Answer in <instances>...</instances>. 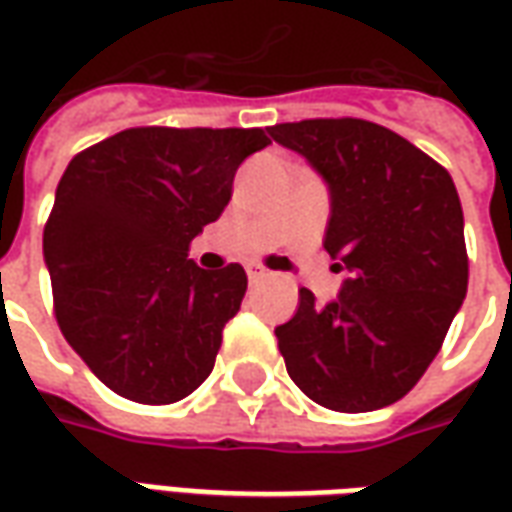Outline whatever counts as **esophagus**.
Listing matches in <instances>:
<instances>
[{"label":"esophagus","mask_w":512,"mask_h":512,"mask_svg":"<svg viewBox=\"0 0 512 512\" xmlns=\"http://www.w3.org/2000/svg\"><path fill=\"white\" fill-rule=\"evenodd\" d=\"M246 277H249V282H260V279H266L268 277V271L263 266H246Z\"/></svg>","instance_id":"obj_1"}]
</instances>
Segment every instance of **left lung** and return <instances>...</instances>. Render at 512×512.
Returning a JSON list of instances; mask_svg holds the SVG:
<instances>
[{"mask_svg":"<svg viewBox=\"0 0 512 512\" xmlns=\"http://www.w3.org/2000/svg\"><path fill=\"white\" fill-rule=\"evenodd\" d=\"M268 131L329 183L323 249L351 271L326 307L301 288L296 315L277 326L288 376L332 411L392 406L436 359L466 296L455 183L428 153L370 120L321 117Z\"/></svg>","mask_w":512,"mask_h":512,"instance_id":"left-lung-1","label":"left lung"}]
</instances>
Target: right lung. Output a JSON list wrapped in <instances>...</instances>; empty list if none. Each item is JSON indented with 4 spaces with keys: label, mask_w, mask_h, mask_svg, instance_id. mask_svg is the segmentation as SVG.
I'll list each match as a JSON object with an SVG mask.
<instances>
[{
    "label": "right lung",
    "mask_w": 512,
    "mask_h": 512,
    "mask_svg": "<svg viewBox=\"0 0 512 512\" xmlns=\"http://www.w3.org/2000/svg\"><path fill=\"white\" fill-rule=\"evenodd\" d=\"M263 128H126L76 153L43 230L60 332L112 392L167 406L211 376L246 271L189 244L222 216Z\"/></svg>",
    "instance_id": "right-lung-1"
}]
</instances>
